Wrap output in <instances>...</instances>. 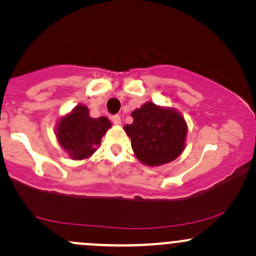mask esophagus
<instances>
[{"label":"esophagus","mask_w":256,"mask_h":256,"mask_svg":"<svg viewBox=\"0 0 256 256\" xmlns=\"http://www.w3.org/2000/svg\"><path fill=\"white\" fill-rule=\"evenodd\" d=\"M110 119H112V122H113V124H116V125L122 124V119H120L119 116H113Z\"/></svg>","instance_id":"34e87169"}]
</instances>
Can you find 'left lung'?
I'll use <instances>...</instances> for the list:
<instances>
[{
  "label": "left lung",
  "instance_id": "8db88e82",
  "mask_svg": "<svg viewBox=\"0 0 256 256\" xmlns=\"http://www.w3.org/2000/svg\"><path fill=\"white\" fill-rule=\"evenodd\" d=\"M131 116L134 122L125 125L124 130L140 162L152 167L165 165L183 152L188 126L179 112L146 102Z\"/></svg>",
  "mask_w": 256,
  "mask_h": 256
}]
</instances>
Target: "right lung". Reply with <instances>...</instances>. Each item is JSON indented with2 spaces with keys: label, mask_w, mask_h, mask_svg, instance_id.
I'll list each match as a JSON object with an SVG mask.
<instances>
[{
  "label": "right lung",
  "mask_w": 256,
  "mask_h": 256,
  "mask_svg": "<svg viewBox=\"0 0 256 256\" xmlns=\"http://www.w3.org/2000/svg\"><path fill=\"white\" fill-rule=\"evenodd\" d=\"M110 126V122L106 116L91 118L89 108L78 104L71 113L58 119V142L73 160H83L96 152Z\"/></svg>",
  "instance_id": "obj_1"
}]
</instances>
